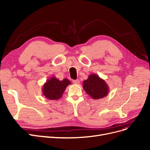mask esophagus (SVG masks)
Wrapping results in <instances>:
<instances>
[{
  "mask_svg": "<svg viewBox=\"0 0 150 150\" xmlns=\"http://www.w3.org/2000/svg\"><path fill=\"white\" fill-rule=\"evenodd\" d=\"M73 83L76 84H79L80 83V80H73Z\"/></svg>",
  "mask_w": 150,
  "mask_h": 150,
  "instance_id": "34e87169",
  "label": "esophagus"
}]
</instances>
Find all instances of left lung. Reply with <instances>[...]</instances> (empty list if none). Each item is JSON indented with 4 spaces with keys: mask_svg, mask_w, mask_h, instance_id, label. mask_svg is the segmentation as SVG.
I'll use <instances>...</instances> for the list:
<instances>
[{
    "mask_svg": "<svg viewBox=\"0 0 150 150\" xmlns=\"http://www.w3.org/2000/svg\"><path fill=\"white\" fill-rule=\"evenodd\" d=\"M83 89L91 97L98 100L107 96L109 87L106 81L97 74H91L83 81Z\"/></svg>",
    "mask_w": 150,
    "mask_h": 150,
    "instance_id": "8db88e82",
    "label": "left lung"
}]
</instances>
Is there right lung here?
<instances>
[{"mask_svg": "<svg viewBox=\"0 0 150 150\" xmlns=\"http://www.w3.org/2000/svg\"><path fill=\"white\" fill-rule=\"evenodd\" d=\"M70 84L71 82L67 78L60 81L56 77L52 76L43 85L42 92L47 98L52 100H58L61 98L66 88Z\"/></svg>", "mask_w": 150, "mask_h": 150, "instance_id": "add662e5", "label": "right lung"}]
</instances>
